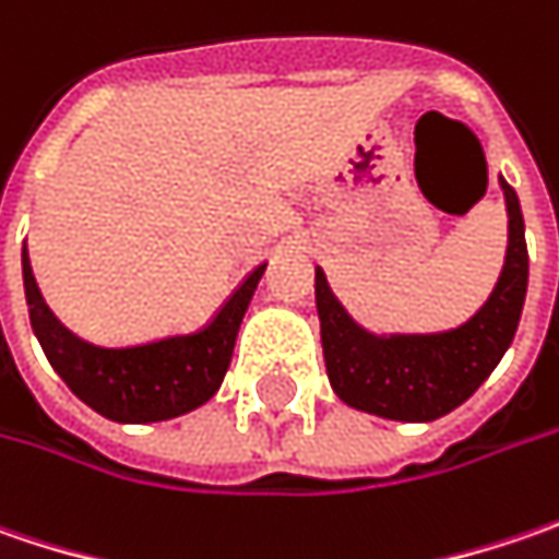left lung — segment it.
<instances>
[{"label": "left lung", "instance_id": "left-lung-1", "mask_svg": "<svg viewBox=\"0 0 559 559\" xmlns=\"http://www.w3.org/2000/svg\"><path fill=\"white\" fill-rule=\"evenodd\" d=\"M510 240L498 284L469 322L438 334H372L356 325L316 269V309L322 322L328 381L341 401L397 423H431L478 391L513 344L520 325L528 250L520 197L500 178Z\"/></svg>", "mask_w": 559, "mask_h": 559}]
</instances>
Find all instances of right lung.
<instances>
[{
  "mask_svg": "<svg viewBox=\"0 0 559 559\" xmlns=\"http://www.w3.org/2000/svg\"><path fill=\"white\" fill-rule=\"evenodd\" d=\"M24 294L31 309V328L49 366L81 401L111 423H162L183 416L215 397L231 366L234 341L243 312L265 265L253 269L243 284L215 312L206 328L193 334H175L140 347H93L74 337L43 304L31 259L24 247Z\"/></svg>",
  "mask_w": 559,
  "mask_h": 559,
  "instance_id": "1",
  "label": "right lung"
}]
</instances>
